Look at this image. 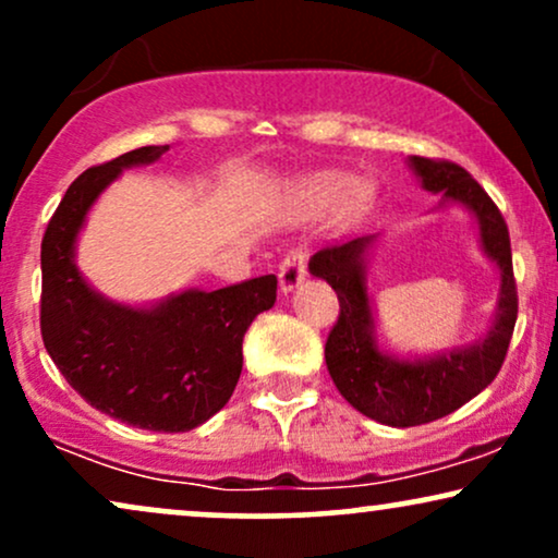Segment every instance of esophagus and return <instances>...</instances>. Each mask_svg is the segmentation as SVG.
Returning <instances> with one entry per match:
<instances>
[{"label":"esophagus","mask_w":558,"mask_h":558,"mask_svg":"<svg viewBox=\"0 0 558 558\" xmlns=\"http://www.w3.org/2000/svg\"><path fill=\"white\" fill-rule=\"evenodd\" d=\"M306 263H308V252L303 246H293L288 250V255L283 257L278 270V280H280V291L291 293L295 286H301V280L306 278Z\"/></svg>","instance_id":"obj_1"}]
</instances>
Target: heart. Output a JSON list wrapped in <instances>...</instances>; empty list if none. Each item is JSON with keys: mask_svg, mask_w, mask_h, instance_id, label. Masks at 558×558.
Listing matches in <instances>:
<instances>
[{"mask_svg": "<svg viewBox=\"0 0 558 558\" xmlns=\"http://www.w3.org/2000/svg\"><path fill=\"white\" fill-rule=\"evenodd\" d=\"M331 193H335V187H331L329 182H316V185L306 190V197L314 203V206H322V203L329 201Z\"/></svg>", "mask_w": 558, "mask_h": 558, "instance_id": "obj_1", "label": "heart"}]
</instances>
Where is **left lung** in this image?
<instances>
[{
  "label": "left lung",
  "instance_id": "obj_1",
  "mask_svg": "<svg viewBox=\"0 0 558 558\" xmlns=\"http://www.w3.org/2000/svg\"><path fill=\"white\" fill-rule=\"evenodd\" d=\"M412 167L429 193H442L446 201L471 208L482 231L484 252L497 263L502 286L497 319L484 340L466 350L425 361H397L378 350L365 288L363 255L373 236L329 244L312 257L308 270L327 280L340 301V316L324 344L329 376L357 412L391 427H414L440 420L484 391L502 368L518 319L510 231L495 201L456 161L412 157Z\"/></svg>",
  "mask_w": 558,
  "mask_h": 558
}]
</instances>
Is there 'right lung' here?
<instances>
[{
	"label": "right lung",
	"mask_w": 558,
	"mask_h": 558,
	"mask_svg": "<svg viewBox=\"0 0 558 558\" xmlns=\"http://www.w3.org/2000/svg\"><path fill=\"white\" fill-rule=\"evenodd\" d=\"M169 146H141L89 167L69 185L40 244V335L80 397L125 425L185 433L234 393L244 331L272 308L278 278L242 280L218 291H185L154 308L105 301L74 265V242L97 195L133 165Z\"/></svg>",
	"instance_id": "add662e5"
}]
</instances>
